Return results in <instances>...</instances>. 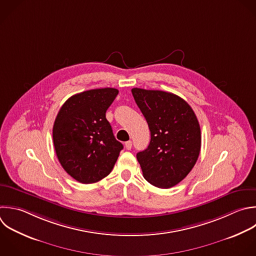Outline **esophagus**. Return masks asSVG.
I'll use <instances>...</instances> for the list:
<instances>
[{
	"label": "esophagus",
	"mask_w": 256,
	"mask_h": 256,
	"mask_svg": "<svg viewBox=\"0 0 256 256\" xmlns=\"http://www.w3.org/2000/svg\"><path fill=\"white\" fill-rule=\"evenodd\" d=\"M125 148H126L127 150H130V149L132 148V141H131V140L125 142Z\"/></svg>",
	"instance_id": "1"
}]
</instances>
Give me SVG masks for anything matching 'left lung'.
<instances>
[{"label":"left lung","instance_id":"8db88e82","mask_svg":"<svg viewBox=\"0 0 256 256\" xmlns=\"http://www.w3.org/2000/svg\"><path fill=\"white\" fill-rule=\"evenodd\" d=\"M133 97L151 133L150 143L136 157L144 178L159 188H170L182 181L194 167L201 148L197 117L179 96L133 88Z\"/></svg>","mask_w":256,"mask_h":256}]
</instances>
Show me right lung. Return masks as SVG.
<instances>
[{
  "label": "right lung",
  "mask_w": 256,
  "mask_h": 256,
  "mask_svg": "<svg viewBox=\"0 0 256 256\" xmlns=\"http://www.w3.org/2000/svg\"><path fill=\"white\" fill-rule=\"evenodd\" d=\"M118 93L115 88H101L73 95L55 119L53 141L58 160L80 183H95L109 175L123 149L106 119Z\"/></svg>",
  "instance_id": "right-lung-1"
}]
</instances>
